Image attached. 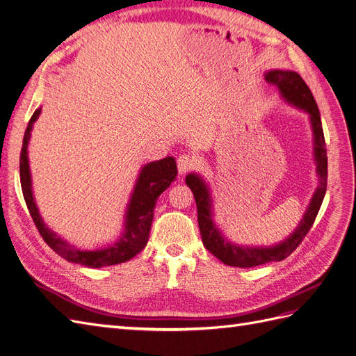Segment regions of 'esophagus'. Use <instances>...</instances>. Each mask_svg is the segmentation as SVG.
Segmentation results:
<instances>
[{
  "instance_id": "obj_1",
  "label": "esophagus",
  "mask_w": 356,
  "mask_h": 356,
  "mask_svg": "<svg viewBox=\"0 0 356 356\" xmlns=\"http://www.w3.org/2000/svg\"><path fill=\"white\" fill-rule=\"evenodd\" d=\"M177 166H178V172L181 175L187 174V172H190L191 169H195L196 166V160L193 159L191 156H187V154H182L178 157L177 160Z\"/></svg>"
}]
</instances>
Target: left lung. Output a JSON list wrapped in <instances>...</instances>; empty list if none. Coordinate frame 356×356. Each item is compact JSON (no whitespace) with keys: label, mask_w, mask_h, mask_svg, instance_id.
<instances>
[{"label":"left lung","mask_w":356,"mask_h":356,"mask_svg":"<svg viewBox=\"0 0 356 356\" xmlns=\"http://www.w3.org/2000/svg\"><path fill=\"white\" fill-rule=\"evenodd\" d=\"M266 80L275 84L282 98L296 108L309 114V120L314 132V157L316 163V174L319 184L310 199L309 207L300 220L298 225L288 238L272 246H242L233 243L221 233L217 222L213 221V207L209 186L199 174H188L186 177L187 186L191 188L197 207V221L202 234V242L207 250L218 258L220 261L233 267H255L272 261H282L305 239L314 224L319 208L327 191V148L324 131H322L321 114L316 101L305 80L296 71L272 70L266 72Z\"/></svg>","instance_id":"1"}]
</instances>
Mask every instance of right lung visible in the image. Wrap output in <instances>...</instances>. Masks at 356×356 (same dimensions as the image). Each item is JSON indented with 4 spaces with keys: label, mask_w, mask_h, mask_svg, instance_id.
Masks as SVG:
<instances>
[{
    "label": "right lung",
    "mask_w": 356,
    "mask_h": 356,
    "mask_svg": "<svg viewBox=\"0 0 356 356\" xmlns=\"http://www.w3.org/2000/svg\"><path fill=\"white\" fill-rule=\"evenodd\" d=\"M40 114L41 108L35 110L25 131L22 152H20V186H22V193L31 217L34 220L42 239L53 251L65 258L67 261L90 268H99L129 261L138 252H141L148 242L156 202L161 193L174 182L178 174L175 159L165 157L161 160L149 161V163L141 168L131 199H129L126 207L124 224L120 238L111 245L99 248V250H79V248L62 239L59 234L47 227V224L42 220L37 208L34 193H32L28 144L31 139L32 126L37 122Z\"/></svg>",
    "instance_id": "obj_1"
}]
</instances>
